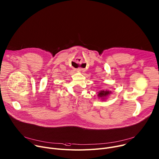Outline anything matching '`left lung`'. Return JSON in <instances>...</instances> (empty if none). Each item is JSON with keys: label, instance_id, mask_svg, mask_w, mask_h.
Returning a JSON list of instances; mask_svg holds the SVG:
<instances>
[{"label": "left lung", "instance_id": "obj_1", "mask_svg": "<svg viewBox=\"0 0 159 159\" xmlns=\"http://www.w3.org/2000/svg\"><path fill=\"white\" fill-rule=\"evenodd\" d=\"M111 93V91H100L99 93H98V96L100 98H104L105 97H106L107 96H108V94H110Z\"/></svg>", "mask_w": 159, "mask_h": 159}]
</instances>
